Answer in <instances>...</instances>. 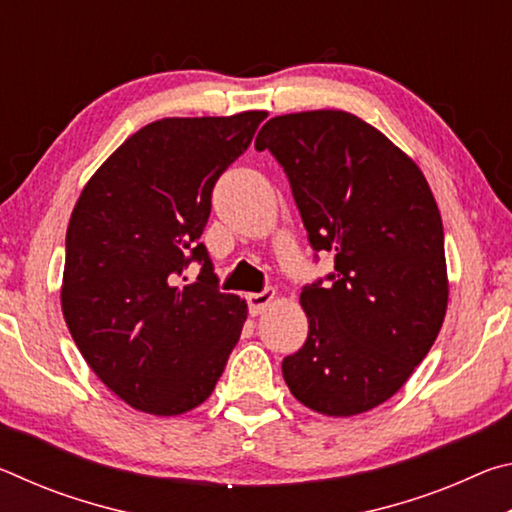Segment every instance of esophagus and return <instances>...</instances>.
Instances as JSON below:
<instances>
[{
	"label": "esophagus",
	"mask_w": 512,
	"mask_h": 512,
	"mask_svg": "<svg viewBox=\"0 0 512 512\" xmlns=\"http://www.w3.org/2000/svg\"><path fill=\"white\" fill-rule=\"evenodd\" d=\"M273 298H275V289H264V291H259V293H248V296H246L248 311L253 316H259L268 307V302H271Z\"/></svg>",
	"instance_id": "esophagus-1"
}]
</instances>
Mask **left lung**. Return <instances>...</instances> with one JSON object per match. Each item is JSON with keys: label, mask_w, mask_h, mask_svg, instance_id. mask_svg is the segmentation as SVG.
I'll return each instance as SVG.
<instances>
[{"label": "left lung", "mask_w": 512, "mask_h": 512, "mask_svg": "<svg viewBox=\"0 0 512 512\" xmlns=\"http://www.w3.org/2000/svg\"><path fill=\"white\" fill-rule=\"evenodd\" d=\"M255 149L287 173L314 253L334 255V273L302 287L309 334L282 361L284 381L334 418L375 409L427 357L445 320L443 221L427 180L343 110L268 119Z\"/></svg>", "instance_id": "1"}]
</instances>
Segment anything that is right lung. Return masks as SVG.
Here are the masks:
<instances>
[{
    "label": "right lung",
    "instance_id": "add662e5",
    "mask_svg": "<svg viewBox=\"0 0 512 512\" xmlns=\"http://www.w3.org/2000/svg\"><path fill=\"white\" fill-rule=\"evenodd\" d=\"M266 112L153 121L85 185L65 239L63 316L83 359L133 409L180 415L212 395L248 314L221 293L201 235L212 189ZM202 273L185 285L184 268Z\"/></svg>",
    "mask_w": 512,
    "mask_h": 512
}]
</instances>
